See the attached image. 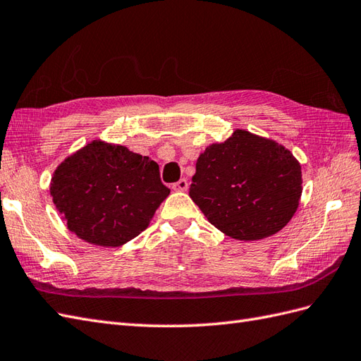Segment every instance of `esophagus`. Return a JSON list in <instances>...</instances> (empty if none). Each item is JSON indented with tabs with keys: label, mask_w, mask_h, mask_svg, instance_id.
Returning <instances> with one entry per match:
<instances>
[{
	"label": "esophagus",
	"mask_w": 361,
	"mask_h": 361,
	"mask_svg": "<svg viewBox=\"0 0 361 361\" xmlns=\"http://www.w3.org/2000/svg\"><path fill=\"white\" fill-rule=\"evenodd\" d=\"M188 188H189V183H188L186 178H181V180H178L177 183L172 184V189H173V190H178V192L188 190Z\"/></svg>",
	"instance_id": "obj_1"
}]
</instances>
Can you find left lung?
Here are the masks:
<instances>
[{
  "instance_id": "1",
  "label": "left lung",
  "mask_w": 361,
  "mask_h": 361,
  "mask_svg": "<svg viewBox=\"0 0 361 361\" xmlns=\"http://www.w3.org/2000/svg\"><path fill=\"white\" fill-rule=\"evenodd\" d=\"M302 195L300 163L270 138L235 129L200 154L189 197L212 226L239 241L282 230Z\"/></svg>"
}]
</instances>
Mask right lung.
<instances>
[{
  "instance_id": "add662e5",
  "label": "right lung",
  "mask_w": 361,
  "mask_h": 361,
  "mask_svg": "<svg viewBox=\"0 0 361 361\" xmlns=\"http://www.w3.org/2000/svg\"><path fill=\"white\" fill-rule=\"evenodd\" d=\"M169 193L149 157L104 140L68 155L50 183L70 232L100 247H120L140 235Z\"/></svg>"
}]
</instances>
